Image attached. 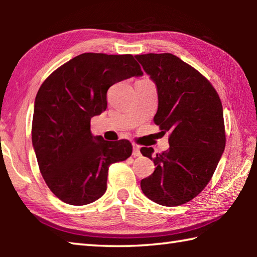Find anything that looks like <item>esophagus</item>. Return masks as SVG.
Returning <instances> with one entry per match:
<instances>
[{
  "instance_id": "obj_1",
  "label": "esophagus",
  "mask_w": 257,
  "mask_h": 257,
  "mask_svg": "<svg viewBox=\"0 0 257 257\" xmlns=\"http://www.w3.org/2000/svg\"><path fill=\"white\" fill-rule=\"evenodd\" d=\"M133 155L134 156H141V151H139L138 145H133Z\"/></svg>"
}]
</instances>
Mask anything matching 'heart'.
Listing matches in <instances>:
<instances>
[{
	"label": "heart",
	"instance_id": "b5f03b06",
	"mask_svg": "<svg viewBox=\"0 0 257 257\" xmlns=\"http://www.w3.org/2000/svg\"><path fill=\"white\" fill-rule=\"evenodd\" d=\"M142 80H147V79H142Z\"/></svg>",
	"mask_w": 257,
	"mask_h": 257
}]
</instances>
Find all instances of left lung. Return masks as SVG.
<instances>
[{"mask_svg": "<svg viewBox=\"0 0 257 257\" xmlns=\"http://www.w3.org/2000/svg\"><path fill=\"white\" fill-rule=\"evenodd\" d=\"M159 95L154 122L169 133L170 149L152 156L154 172L141 181L145 196L164 206H178L205 188L225 147L222 103L201 72L171 53L135 55Z\"/></svg>", "mask_w": 257, "mask_h": 257, "instance_id": "8db88e82", "label": "left lung"}]
</instances>
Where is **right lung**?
I'll list each match as a JSON object with an SVG mask.
<instances>
[{"mask_svg": "<svg viewBox=\"0 0 257 257\" xmlns=\"http://www.w3.org/2000/svg\"><path fill=\"white\" fill-rule=\"evenodd\" d=\"M142 75L132 54L82 53L52 72L40 87L33 146L47 187L62 202L80 206L102 197L108 167L132 155L127 139L94 137L90 119L106 110L112 85Z\"/></svg>", "mask_w": 257, "mask_h": 257, "instance_id": "obj_1", "label": "right lung"}]
</instances>
